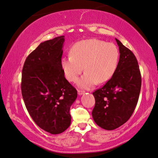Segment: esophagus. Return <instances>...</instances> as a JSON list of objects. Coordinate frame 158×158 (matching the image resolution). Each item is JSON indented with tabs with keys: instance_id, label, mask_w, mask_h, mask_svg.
I'll use <instances>...</instances> for the list:
<instances>
[{
	"instance_id": "34e87169",
	"label": "esophagus",
	"mask_w": 158,
	"mask_h": 158,
	"mask_svg": "<svg viewBox=\"0 0 158 158\" xmlns=\"http://www.w3.org/2000/svg\"><path fill=\"white\" fill-rule=\"evenodd\" d=\"M77 92H78V94L79 95H82L85 93V91H83V90H80V89H78L77 90Z\"/></svg>"
}]
</instances>
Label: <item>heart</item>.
Listing matches in <instances>:
<instances>
[{"label":"heart","instance_id":"heart-1","mask_svg":"<svg viewBox=\"0 0 158 158\" xmlns=\"http://www.w3.org/2000/svg\"><path fill=\"white\" fill-rule=\"evenodd\" d=\"M120 52L113 43L98 39L83 40L74 44L70 55L61 60L64 75L69 81L75 82L82 71L85 73L77 81L82 88L89 89L97 83L112 78L118 65Z\"/></svg>","mask_w":158,"mask_h":158}]
</instances>
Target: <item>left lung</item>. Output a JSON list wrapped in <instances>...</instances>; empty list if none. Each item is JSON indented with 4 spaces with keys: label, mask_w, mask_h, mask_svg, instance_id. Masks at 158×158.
Returning a JSON list of instances; mask_svg holds the SVG:
<instances>
[{
    "label": "left lung",
    "mask_w": 158,
    "mask_h": 158,
    "mask_svg": "<svg viewBox=\"0 0 158 158\" xmlns=\"http://www.w3.org/2000/svg\"><path fill=\"white\" fill-rule=\"evenodd\" d=\"M120 58L116 73L101 88L94 91L92 117L97 125L114 130L134 113L141 89V75L134 54L116 38Z\"/></svg>",
    "instance_id": "8db88e82"
}]
</instances>
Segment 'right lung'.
<instances>
[{"instance_id": "1", "label": "right lung", "mask_w": 158, "mask_h": 158, "mask_svg": "<svg viewBox=\"0 0 158 158\" xmlns=\"http://www.w3.org/2000/svg\"><path fill=\"white\" fill-rule=\"evenodd\" d=\"M64 36L42 42L24 61L22 72V95L36 125L51 134L69 128L70 108L77 89L67 81L61 66Z\"/></svg>"}]
</instances>
